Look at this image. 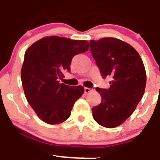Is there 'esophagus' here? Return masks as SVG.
Returning a JSON list of instances; mask_svg holds the SVG:
<instances>
[{"instance_id": "obj_1", "label": "esophagus", "mask_w": 160, "mask_h": 160, "mask_svg": "<svg viewBox=\"0 0 160 160\" xmlns=\"http://www.w3.org/2000/svg\"><path fill=\"white\" fill-rule=\"evenodd\" d=\"M92 90L89 88H84V93H89L90 92H91Z\"/></svg>"}]
</instances>
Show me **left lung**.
Masks as SVG:
<instances>
[{
    "label": "left lung",
    "instance_id": "obj_1",
    "mask_svg": "<svg viewBox=\"0 0 160 160\" xmlns=\"http://www.w3.org/2000/svg\"><path fill=\"white\" fill-rule=\"evenodd\" d=\"M91 52L103 78L110 77V88L96 91L102 97L92 108L97 123L114 128L134 112L146 86L145 68L139 54L132 46L114 37L90 40Z\"/></svg>",
    "mask_w": 160,
    "mask_h": 160
}]
</instances>
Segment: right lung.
<instances>
[{
  "label": "right lung",
  "instance_id": "add662e5",
  "mask_svg": "<svg viewBox=\"0 0 160 160\" xmlns=\"http://www.w3.org/2000/svg\"><path fill=\"white\" fill-rule=\"evenodd\" d=\"M87 40L58 36L46 37L32 44L24 53L21 79L26 99L45 123L58 124L69 118L77 99L84 93L82 86L60 84L58 78L70 70L72 58L87 52Z\"/></svg>",
  "mask_w": 160,
  "mask_h": 160
}]
</instances>
